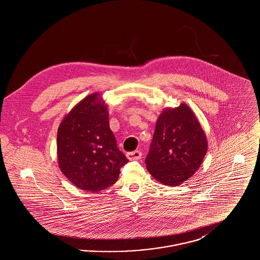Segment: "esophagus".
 I'll return each instance as SVG.
<instances>
[{
  "label": "esophagus",
  "mask_w": 260,
  "mask_h": 260,
  "mask_svg": "<svg viewBox=\"0 0 260 260\" xmlns=\"http://www.w3.org/2000/svg\"><path fill=\"white\" fill-rule=\"evenodd\" d=\"M142 156V153L141 151L139 150H136L134 152H129V153H126V158L131 161H136V160H139Z\"/></svg>",
  "instance_id": "1"
}]
</instances>
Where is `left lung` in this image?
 Returning a JSON list of instances; mask_svg holds the SVG:
<instances>
[{
  "label": "left lung",
  "mask_w": 260,
  "mask_h": 260,
  "mask_svg": "<svg viewBox=\"0 0 260 260\" xmlns=\"http://www.w3.org/2000/svg\"><path fill=\"white\" fill-rule=\"evenodd\" d=\"M207 151V136L195 113L182 102L158 117L145 164L164 185H180L198 171Z\"/></svg>",
  "instance_id": "obj_1"
}]
</instances>
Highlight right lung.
Wrapping results in <instances>:
<instances>
[{
	"label": "right lung",
	"mask_w": 260,
	"mask_h": 260,
	"mask_svg": "<svg viewBox=\"0 0 260 260\" xmlns=\"http://www.w3.org/2000/svg\"><path fill=\"white\" fill-rule=\"evenodd\" d=\"M57 160L62 173L78 188L96 192L113 185L128 160L117 148L107 104L99 92L77 103L57 131Z\"/></svg>",
	"instance_id": "obj_1"
}]
</instances>
